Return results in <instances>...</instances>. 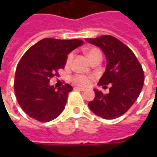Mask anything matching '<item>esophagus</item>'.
I'll return each mask as SVG.
<instances>
[{
  "instance_id": "obj_1",
  "label": "esophagus",
  "mask_w": 157,
  "mask_h": 157,
  "mask_svg": "<svg viewBox=\"0 0 157 157\" xmlns=\"http://www.w3.org/2000/svg\"><path fill=\"white\" fill-rule=\"evenodd\" d=\"M74 90H77V91H81V92H84V91H85V90H84V89L79 88V87H75V88H74Z\"/></svg>"
}]
</instances>
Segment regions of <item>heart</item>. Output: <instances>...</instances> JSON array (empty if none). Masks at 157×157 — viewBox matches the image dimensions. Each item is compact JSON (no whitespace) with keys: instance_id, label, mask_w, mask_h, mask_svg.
Wrapping results in <instances>:
<instances>
[{"instance_id":"b5f03b06","label":"heart","mask_w":157,"mask_h":157,"mask_svg":"<svg viewBox=\"0 0 157 157\" xmlns=\"http://www.w3.org/2000/svg\"><path fill=\"white\" fill-rule=\"evenodd\" d=\"M85 53H86V56L88 57V59H90V62L94 61L95 59H101L102 60V58H103L102 53L98 48L86 49L85 50ZM72 59H73V54H69L67 58V65L71 63ZM71 81H72V83H74L79 87H87L90 84V77L85 76V75H81V74H76L71 77Z\"/></svg>"}]
</instances>
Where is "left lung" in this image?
Segmentation results:
<instances>
[{"instance_id":"1","label":"left lung","mask_w":157,"mask_h":157,"mask_svg":"<svg viewBox=\"0 0 157 157\" xmlns=\"http://www.w3.org/2000/svg\"><path fill=\"white\" fill-rule=\"evenodd\" d=\"M86 40L104 52L107 64L98 85L111 86L107 94L94 90L95 98L88 103L89 107L104 119L117 118L131 107L140 94L144 83L143 67L133 51L112 36L86 38Z\"/></svg>"}]
</instances>
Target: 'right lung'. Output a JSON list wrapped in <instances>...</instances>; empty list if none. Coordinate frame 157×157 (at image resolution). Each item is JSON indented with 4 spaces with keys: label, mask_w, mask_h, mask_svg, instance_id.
<instances>
[{
    "label": "right lung",
    "mask_w": 157,
    "mask_h": 157,
    "mask_svg": "<svg viewBox=\"0 0 157 157\" xmlns=\"http://www.w3.org/2000/svg\"><path fill=\"white\" fill-rule=\"evenodd\" d=\"M83 43L78 39L45 38L26 51L13 82L17 101L26 114L40 122L50 121L61 114L72 87L65 84L56 90L49 82L64 68L67 54Z\"/></svg>",
    "instance_id": "obj_1"
}]
</instances>
